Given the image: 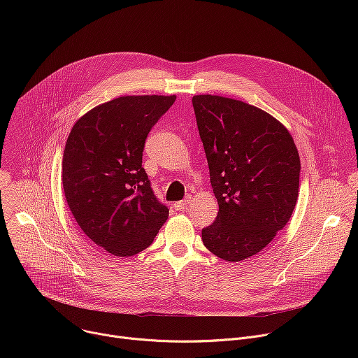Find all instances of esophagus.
Instances as JSON below:
<instances>
[{
    "label": "esophagus",
    "mask_w": 358,
    "mask_h": 358,
    "mask_svg": "<svg viewBox=\"0 0 358 358\" xmlns=\"http://www.w3.org/2000/svg\"><path fill=\"white\" fill-rule=\"evenodd\" d=\"M189 196H185L182 201H177V202H174V208L177 210V211H185L187 210V207H188V202H189Z\"/></svg>",
    "instance_id": "1"
}]
</instances>
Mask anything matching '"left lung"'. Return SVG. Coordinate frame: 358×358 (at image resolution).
<instances>
[{
  "label": "left lung",
  "mask_w": 358,
  "mask_h": 358,
  "mask_svg": "<svg viewBox=\"0 0 358 358\" xmlns=\"http://www.w3.org/2000/svg\"><path fill=\"white\" fill-rule=\"evenodd\" d=\"M192 106L220 206L202 242L227 262L245 261L292 217L300 176L296 144L279 120L245 101L196 94Z\"/></svg>",
  "instance_id": "obj_1"
}]
</instances>
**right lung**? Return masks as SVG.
Masks as SVG:
<instances>
[{
    "label": "right lung",
    "instance_id": "right-lung-1",
    "mask_svg": "<svg viewBox=\"0 0 358 358\" xmlns=\"http://www.w3.org/2000/svg\"><path fill=\"white\" fill-rule=\"evenodd\" d=\"M174 101L176 94L116 97L83 115L66 140L68 206L80 229L115 257L148 248L169 218L141 162L148 131Z\"/></svg>",
    "mask_w": 358,
    "mask_h": 358
}]
</instances>
